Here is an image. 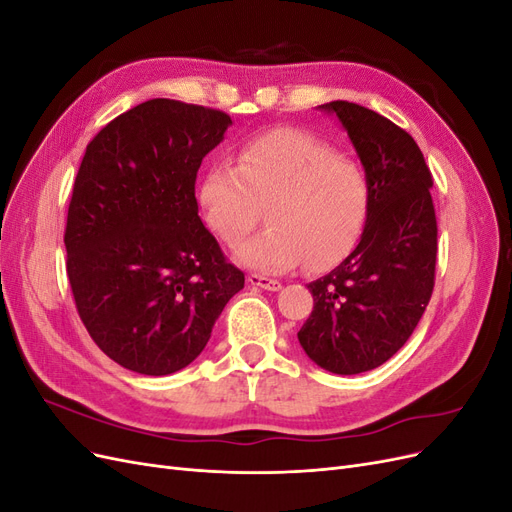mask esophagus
<instances>
[{"label":"esophagus","instance_id":"esophagus-1","mask_svg":"<svg viewBox=\"0 0 512 512\" xmlns=\"http://www.w3.org/2000/svg\"><path fill=\"white\" fill-rule=\"evenodd\" d=\"M247 284H250V286H256V288H262V290H271V292H275V290H280V288H282V284L277 282V280H271V277L256 275V273L247 275Z\"/></svg>","mask_w":512,"mask_h":512}]
</instances>
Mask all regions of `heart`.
Segmentation results:
<instances>
[{
    "instance_id": "heart-1",
    "label": "heart",
    "mask_w": 512,
    "mask_h": 512,
    "mask_svg": "<svg viewBox=\"0 0 512 512\" xmlns=\"http://www.w3.org/2000/svg\"><path fill=\"white\" fill-rule=\"evenodd\" d=\"M205 222L226 245L241 243L267 209L269 228L235 252L260 273L342 262L361 239L371 185L365 168L316 134L277 128L247 138L237 164H213L198 181Z\"/></svg>"
}]
</instances>
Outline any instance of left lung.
Here are the masks:
<instances>
[{"instance_id": "8db88e82", "label": "left lung", "mask_w": 512, "mask_h": 512, "mask_svg": "<svg viewBox=\"0 0 512 512\" xmlns=\"http://www.w3.org/2000/svg\"><path fill=\"white\" fill-rule=\"evenodd\" d=\"M337 117L371 185L354 252L307 284L314 309L297 333L305 354L339 376L376 369L408 342L431 299L438 224L431 173L414 138L346 100L318 106Z\"/></svg>"}]
</instances>
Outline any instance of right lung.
Wrapping results in <instances>:
<instances>
[{"instance_id": "obj_1", "label": "right lung", "mask_w": 512, "mask_h": 512, "mask_svg": "<svg viewBox=\"0 0 512 512\" xmlns=\"http://www.w3.org/2000/svg\"><path fill=\"white\" fill-rule=\"evenodd\" d=\"M230 126L213 108L143 102L98 132L74 179L64 235L74 303L98 348L136 374L190 365L245 284L194 192Z\"/></svg>"}]
</instances>
